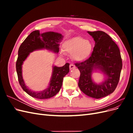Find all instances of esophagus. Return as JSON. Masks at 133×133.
I'll use <instances>...</instances> for the list:
<instances>
[{"label": "esophagus", "instance_id": "34e87169", "mask_svg": "<svg viewBox=\"0 0 133 133\" xmlns=\"http://www.w3.org/2000/svg\"><path fill=\"white\" fill-rule=\"evenodd\" d=\"M69 68H70V70H72L74 69V68H75V66L74 65V64H70V65H69Z\"/></svg>", "mask_w": 133, "mask_h": 133}]
</instances>
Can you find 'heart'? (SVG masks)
Listing matches in <instances>:
<instances>
[{
	"mask_svg": "<svg viewBox=\"0 0 133 133\" xmlns=\"http://www.w3.org/2000/svg\"><path fill=\"white\" fill-rule=\"evenodd\" d=\"M92 44L81 37H75L67 40L63 44L64 50L73 54V58L79 62L87 60L92 51Z\"/></svg>",
	"mask_w": 133,
	"mask_h": 133,
	"instance_id": "1",
	"label": "heart"
}]
</instances>
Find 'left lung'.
Segmentation results:
<instances>
[{
	"instance_id": "left-lung-1",
	"label": "left lung",
	"mask_w": 133,
	"mask_h": 133,
	"mask_svg": "<svg viewBox=\"0 0 133 133\" xmlns=\"http://www.w3.org/2000/svg\"><path fill=\"white\" fill-rule=\"evenodd\" d=\"M88 33L95 44L89 58L75 64L80 73L78 86L87 95L99 99L110 94L116 89L122 69V60L118 45L109 35L100 30ZM97 69L107 76L100 84L94 83L91 78L92 71Z\"/></svg>"
}]
</instances>
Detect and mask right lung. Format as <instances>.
Here are the masks:
<instances>
[{"label":"right lung","mask_w":133,"mask_h":133,"mask_svg":"<svg viewBox=\"0 0 133 133\" xmlns=\"http://www.w3.org/2000/svg\"><path fill=\"white\" fill-rule=\"evenodd\" d=\"M63 36L55 32L40 33L39 30L33 31L28 36L20 46L18 57L16 62L19 83L22 89L32 97L45 99L53 97L59 91L62 86L63 78L69 71V64L66 63L62 67H53V74L49 85L46 89L41 91H34L28 89L25 85L22 76V64L30 53L35 50L46 49L58 53L59 50V43L62 42Z\"/></svg>","instance_id":"obj_1"}]
</instances>
